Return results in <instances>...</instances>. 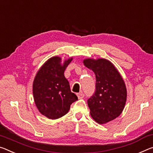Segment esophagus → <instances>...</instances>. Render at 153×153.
Here are the masks:
<instances>
[{
	"label": "esophagus",
	"mask_w": 153,
	"mask_h": 153,
	"mask_svg": "<svg viewBox=\"0 0 153 153\" xmlns=\"http://www.w3.org/2000/svg\"><path fill=\"white\" fill-rule=\"evenodd\" d=\"M77 96L78 99H82L84 97V94L82 93H77Z\"/></svg>",
	"instance_id": "34e87169"
}]
</instances>
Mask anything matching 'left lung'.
Here are the masks:
<instances>
[{
  "mask_svg": "<svg viewBox=\"0 0 153 153\" xmlns=\"http://www.w3.org/2000/svg\"><path fill=\"white\" fill-rule=\"evenodd\" d=\"M83 62L96 77L95 91L87 101L91 115L97 123L105 124L117 118L125 108L127 100L125 82L108 60L87 59Z\"/></svg>",
  "mask_w": 153,
  "mask_h": 153,
  "instance_id": "1",
  "label": "left lung"
}]
</instances>
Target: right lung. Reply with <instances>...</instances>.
<instances>
[{"label":"right lung","instance_id":"add662e5","mask_svg":"<svg viewBox=\"0 0 153 153\" xmlns=\"http://www.w3.org/2000/svg\"><path fill=\"white\" fill-rule=\"evenodd\" d=\"M73 58L61 64V58L48 59L36 74L33 84L35 105L42 114L50 119H57L66 114L77 97L70 89L69 83L64 76Z\"/></svg>","mask_w":153,"mask_h":153}]
</instances>
